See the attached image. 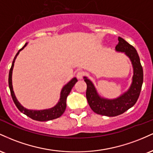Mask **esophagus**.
Masks as SVG:
<instances>
[{"instance_id": "obj_1", "label": "esophagus", "mask_w": 153, "mask_h": 153, "mask_svg": "<svg viewBox=\"0 0 153 153\" xmlns=\"http://www.w3.org/2000/svg\"><path fill=\"white\" fill-rule=\"evenodd\" d=\"M83 76H84V73H83V72H82V71H79L76 75L77 78L79 79V80H81V79H82Z\"/></svg>"}]
</instances>
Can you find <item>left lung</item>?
Segmentation results:
<instances>
[{"label":"left lung","mask_w":153,"mask_h":153,"mask_svg":"<svg viewBox=\"0 0 153 153\" xmlns=\"http://www.w3.org/2000/svg\"><path fill=\"white\" fill-rule=\"evenodd\" d=\"M118 40L116 51L124 52L130 59L133 67L132 82L128 91L114 99L101 98L98 94L93 82L87 77H84V80L87 84V101L91 108L98 114L107 117L120 115L134 106L140 96L143 82V70L137 52L124 39L119 36Z\"/></svg>","instance_id":"1"}]
</instances>
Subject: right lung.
Masks as SVG:
<instances>
[{
  "mask_svg": "<svg viewBox=\"0 0 153 153\" xmlns=\"http://www.w3.org/2000/svg\"><path fill=\"white\" fill-rule=\"evenodd\" d=\"M27 45V43H26V45L22 47L21 50H19V52H17V54H16L14 59H13V62H12L11 68H10V71H9V75H8V85H9V88L10 91V94H11V97L13 99V102H14L15 105L16 106L18 109L21 112L24 113V114L27 116V117H30L31 119H34L36 121H39V122H45V121H50L52 120V119L59 118V117H61L63 113L65 112L66 108V99L68 96L69 95L70 93L73 88V87L74 86V85L76 83V82L78 81L76 78H73L71 81H69L68 83L62 88V91L60 93V98L58 103L55 105L52 108H49V109H44V110H29L27 108H24V106L21 105V103L19 102L18 100L16 98V96L14 94L13 90V85H12V72H13V65H14V62L16 59L17 56L19 54V52L21 50H22L24 47H26V45Z\"/></svg>",
  "mask_w": 153,
  "mask_h": 153,
  "instance_id": "add662e5",
  "label": "right lung"
}]
</instances>
